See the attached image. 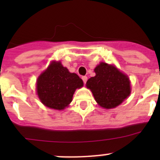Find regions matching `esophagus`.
Here are the masks:
<instances>
[{
    "mask_svg": "<svg viewBox=\"0 0 160 160\" xmlns=\"http://www.w3.org/2000/svg\"><path fill=\"white\" fill-rule=\"evenodd\" d=\"M82 80H83V83H86L87 80H88V77H86V76H83V77H82Z\"/></svg>",
    "mask_w": 160,
    "mask_h": 160,
    "instance_id": "34e87169",
    "label": "esophagus"
}]
</instances>
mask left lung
<instances>
[{"label":"left lung","instance_id":"obj_1","mask_svg":"<svg viewBox=\"0 0 160 160\" xmlns=\"http://www.w3.org/2000/svg\"><path fill=\"white\" fill-rule=\"evenodd\" d=\"M94 72L96 75L87 81L86 86L101 108H114L129 96V78L114 66L101 62L95 67Z\"/></svg>","mask_w":160,"mask_h":160}]
</instances>
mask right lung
Masks as SVG:
<instances>
[{
  "label": "right lung",
  "instance_id": "add662e5",
  "mask_svg": "<svg viewBox=\"0 0 160 160\" xmlns=\"http://www.w3.org/2000/svg\"><path fill=\"white\" fill-rule=\"evenodd\" d=\"M83 86V80L77 74L69 72L60 61H52L38 77L36 90L38 98L45 106L63 110L72 101L76 89Z\"/></svg>",
  "mask_w": 160,
  "mask_h": 160
}]
</instances>
